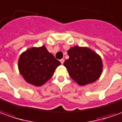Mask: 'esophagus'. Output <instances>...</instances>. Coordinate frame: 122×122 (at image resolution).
Wrapping results in <instances>:
<instances>
[{"instance_id": "obj_1", "label": "esophagus", "mask_w": 122, "mask_h": 122, "mask_svg": "<svg viewBox=\"0 0 122 122\" xmlns=\"http://www.w3.org/2000/svg\"><path fill=\"white\" fill-rule=\"evenodd\" d=\"M60 62H61V64H62L64 62V59H61L60 60Z\"/></svg>"}]
</instances>
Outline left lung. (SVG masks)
Wrapping results in <instances>:
<instances>
[{"label": "left lung", "instance_id": "8db88e82", "mask_svg": "<svg viewBox=\"0 0 122 122\" xmlns=\"http://www.w3.org/2000/svg\"><path fill=\"white\" fill-rule=\"evenodd\" d=\"M69 58L65 60L71 78L79 85L84 86L96 81L102 73L101 57L90 48L74 46L68 50Z\"/></svg>", "mask_w": 122, "mask_h": 122}]
</instances>
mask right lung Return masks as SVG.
Listing matches in <instances>:
<instances>
[{
  "label": "right lung",
  "mask_w": 122,
  "mask_h": 122,
  "mask_svg": "<svg viewBox=\"0 0 122 122\" xmlns=\"http://www.w3.org/2000/svg\"><path fill=\"white\" fill-rule=\"evenodd\" d=\"M60 64L43 46L30 48L22 53L19 58L18 68L26 82L40 86L51 78Z\"/></svg>",
  "instance_id": "add662e5"
}]
</instances>
